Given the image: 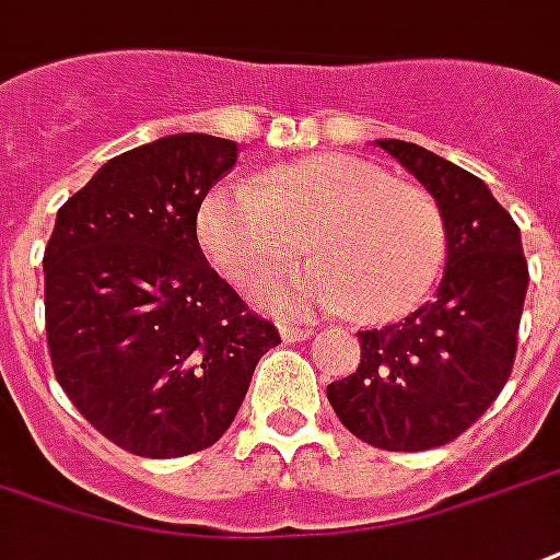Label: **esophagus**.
<instances>
[{"label": "esophagus", "instance_id": "1", "mask_svg": "<svg viewBox=\"0 0 560 560\" xmlns=\"http://www.w3.org/2000/svg\"><path fill=\"white\" fill-rule=\"evenodd\" d=\"M281 341H305V338H312V329H300V326H279Z\"/></svg>", "mask_w": 560, "mask_h": 560}]
</instances>
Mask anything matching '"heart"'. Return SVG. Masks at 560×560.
Here are the masks:
<instances>
[{"label": "heart", "mask_w": 560, "mask_h": 560, "mask_svg": "<svg viewBox=\"0 0 560 560\" xmlns=\"http://www.w3.org/2000/svg\"><path fill=\"white\" fill-rule=\"evenodd\" d=\"M302 238L315 264L258 284L260 308L288 317L355 308L364 320H392L424 300L445 260L433 198L353 156H305L260 184L225 180L198 207L207 258L240 288L283 271Z\"/></svg>", "instance_id": "heart-1"}]
</instances>
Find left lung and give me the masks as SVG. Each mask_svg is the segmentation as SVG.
<instances>
[{
    "label": "left lung",
    "mask_w": 560,
    "mask_h": 560,
    "mask_svg": "<svg viewBox=\"0 0 560 560\" xmlns=\"http://www.w3.org/2000/svg\"><path fill=\"white\" fill-rule=\"evenodd\" d=\"M428 189L445 225L436 296L359 332L355 374L326 385L335 416L383 451H428L478 421L508 383L528 291L523 237L490 186L428 148L376 139Z\"/></svg>",
    "instance_id": "obj_1"
}]
</instances>
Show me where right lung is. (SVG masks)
Returning a JSON list of instances; mask_svg holds the SVG:
<instances>
[{"label": "right lung", "mask_w": 560, "mask_h": 560, "mask_svg": "<svg viewBox=\"0 0 560 560\" xmlns=\"http://www.w3.org/2000/svg\"><path fill=\"white\" fill-rule=\"evenodd\" d=\"M237 142L175 132L112 156L61 205L44 252L52 371L136 457L210 448L281 341L198 246V207Z\"/></svg>", "instance_id": "obj_1"}]
</instances>
